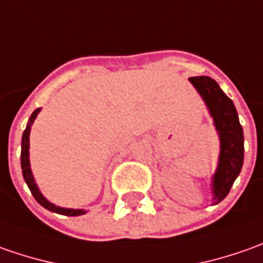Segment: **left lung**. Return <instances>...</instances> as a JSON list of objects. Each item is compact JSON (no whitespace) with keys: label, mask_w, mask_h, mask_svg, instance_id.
I'll return each mask as SVG.
<instances>
[{"label":"left lung","mask_w":263,"mask_h":263,"mask_svg":"<svg viewBox=\"0 0 263 263\" xmlns=\"http://www.w3.org/2000/svg\"><path fill=\"white\" fill-rule=\"evenodd\" d=\"M189 81L205 102L220 138L218 166L211 182L213 205H217L229 195L243 166V128L239 122L234 103L226 96L215 80L210 77H191Z\"/></svg>","instance_id":"obj_1"}]
</instances>
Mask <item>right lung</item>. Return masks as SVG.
Returning <instances> with one entry per match:
<instances>
[{
	"label": "right lung",
	"instance_id": "1",
	"mask_svg": "<svg viewBox=\"0 0 263 263\" xmlns=\"http://www.w3.org/2000/svg\"><path fill=\"white\" fill-rule=\"evenodd\" d=\"M39 112H41V107H39V109H36V110L32 114V116L29 118V122H27V126H26V129H24L23 132V138H22V156H20V159H22V170H23L24 180H26V183H27V186H29V189H30L32 195L34 196V199H36V201H37L43 208L49 210V211H52V213L68 215V217L83 215V214L87 213L86 210L62 208V206H58V205L52 204L50 201H48V199L42 195L39 186L36 185V182H34L32 168H30V159H29V148H30V144H29V141L30 140H29V137H30V129H32L33 122H34V119H36V116L39 115Z\"/></svg>",
	"mask_w": 263,
	"mask_h": 263
}]
</instances>
